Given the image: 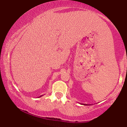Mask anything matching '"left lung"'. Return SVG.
<instances>
[{
    "label": "left lung",
    "mask_w": 127,
    "mask_h": 127,
    "mask_svg": "<svg viewBox=\"0 0 127 127\" xmlns=\"http://www.w3.org/2000/svg\"><path fill=\"white\" fill-rule=\"evenodd\" d=\"M80 104H81V105H86V106L90 105H88V104H84V103H80Z\"/></svg>",
    "instance_id": "obj_1"
}]
</instances>
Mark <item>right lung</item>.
Here are the masks:
<instances>
[{"mask_svg": "<svg viewBox=\"0 0 127 127\" xmlns=\"http://www.w3.org/2000/svg\"><path fill=\"white\" fill-rule=\"evenodd\" d=\"M43 96V95H41V96H40L39 97H41V96Z\"/></svg>", "mask_w": 127, "mask_h": 127, "instance_id": "add662e5", "label": "right lung"}]
</instances>
